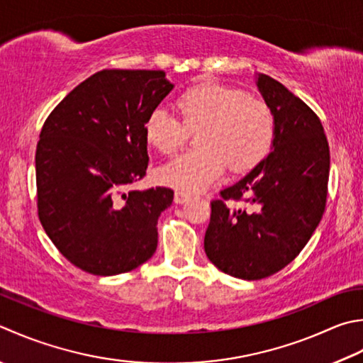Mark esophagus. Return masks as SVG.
Listing matches in <instances>:
<instances>
[{
  "label": "esophagus",
  "instance_id": "obj_1",
  "mask_svg": "<svg viewBox=\"0 0 363 363\" xmlns=\"http://www.w3.org/2000/svg\"><path fill=\"white\" fill-rule=\"evenodd\" d=\"M189 198H190V195L187 194V191H182V190L174 191V203H177V204H182V203L189 201Z\"/></svg>",
  "mask_w": 363,
  "mask_h": 363
}]
</instances>
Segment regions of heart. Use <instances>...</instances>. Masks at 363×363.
<instances>
[{
	"label": "heart",
	"instance_id": "b5f03b06",
	"mask_svg": "<svg viewBox=\"0 0 363 363\" xmlns=\"http://www.w3.org/2000/svg\"><path fill=\"white\" fill-rule=\"evenodd\" d=\"M182 121L165 106H155L145 123L147 143L173 154L187 140V127L198 130L203 146L187 151L159 169L165 186L186 191L208 189L223 176L226 165L245 172L264 157L274 140V116L269 106L244 91L206 82L179 97Z\"/></svg>",
	"mask_w": 363,
	"mask_h": 363
}]
</instances>
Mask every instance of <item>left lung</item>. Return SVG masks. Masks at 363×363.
I'll use <instances>...</instances> for the list:
<instances>
[{"label": "left lung", "mask_w": 363, "mask_h": 363, "mask_svg": "<svg viewBox=\"0 0 363 363\" xmlns=\"http://www.w3.org/2000/svg\"><path fill=\"white\" fill-rule=\"evenodd\" d=\"M257 86L274 116L272 151L211 203L204 252L220 271L261 280L288 266L307 245L324 214L330 154L323 124L280 82L257 74ZM245 197L250 211L226 199Z\"/></svg>", "instance_id": "8db88e82"}]
</instances>
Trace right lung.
<instances>
[{
    "mask_svg": "<svg viewBox=\"0 0 363 363\" xmlns=\"http://www.w3.org/2000/svg\"><path fill=\"white\" fill-rule=\"evenodd\" d=\"M173 88L163 70L105 69L70 91L42 127L39 220L84 272H129L157 248V220L173 190L129 187L146 174V118Z\"/></svg>",
    "mask_w": 363,
    "mask_h": 363,
    "instance_id": "obj_1",
    "label": "right lung"
}]
</instances>
